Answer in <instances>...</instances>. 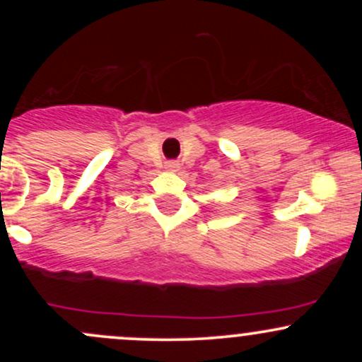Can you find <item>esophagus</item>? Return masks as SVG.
<instances>
[{"label": "esophagus", "instance_id": "esophagus-1", "mask_svg": "<svg viewBox=\"0 0 362 362\" xmlns=\"http://www.w3.org/2000/svg\"><path fill=\"white\" fill-rule=\"evenodd\" d=\"M178 168H180V163H178V161H168L167 163V170H170V172H177Z\"/></svg>", "mask_w": 362, "mask_h": 362}]
</instances>
